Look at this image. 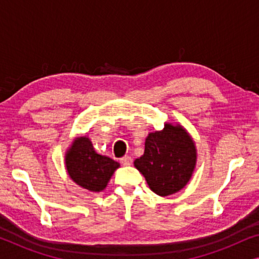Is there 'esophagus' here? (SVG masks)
<instances>
[{"instance_id": "34e87169", "label": "esophagus", "mask_w": 259, "mask_h": 259, "mask_svg": "<svg viewBox=\"0 0 259 259\" xmlns=\"http://www.w3.org/2000/svg\"><path fill=\"white\" fill-rule=\"evenodd\" d=\"M120 162L123 166H130L131 164H132V158L130 157V155H125V157H122L121 159H120Z\"/></svg>"}]
</instances>
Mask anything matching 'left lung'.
<instances>
[{
    "label": "left lung",
    "instance_id": "1",
    "mask_svg": "<svg viewBox=\"0 0 259 259\" xmlns=\"http://www.w3.org/2000/svg\"><path fill=\"white\" fill-rule=\"evenodd\" d=\"M196 147L182 126L166 123L164 130L150 133L145 152L134 160L150 189L166 197L178 192L189 182L196 166Z\"/></svg>",
    "mask_w": 259,
    "mask_h": 259
}]
</instances>
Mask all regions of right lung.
<instances>
[{
  "mask_svg": "<svg viewBox=\"0 0 259 259\" xmlns=\"http://www.w3.org/2000/svg\"><path fill=\"white\" fill-rule=\"evenodd\" d=\"M119 166L113 159L98 154L86 137L76 138L66 154V167L70 178L92 192L104 190Z\"/></svg>",
  "mask_w": 259,
  "mask_h": 259,
  "instance_id": "1",
  "label": "right lung"
}]
</instances>
